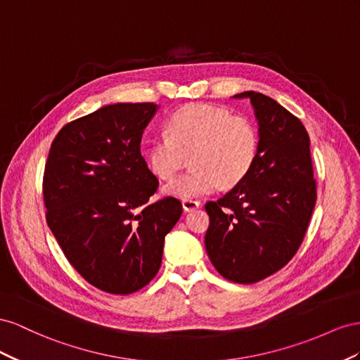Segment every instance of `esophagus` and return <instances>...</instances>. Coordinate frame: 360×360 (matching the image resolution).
<instances>
[{"label":"esophagus","mask_w":360,"mask_h":360,"mask_svg":"<svg viewBox=\"0 0 360 360\" xmlns=\"http://www.w3.org/2000/svg\"><path fill=\"white\" fill-rule=\"evenodd\" d=\"M199 207H200V202L194 200V199H184L182 200V208H184V211H187V212L196 210Z\"/></svg>","instance_id":"esophagus-1"}]
</instances>
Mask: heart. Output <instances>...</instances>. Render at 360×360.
<instances>
[{"instance_id":"1","label":"heart","mask_w":360,"mask_h":360,"mask_svg":"<svg viewBox=\"0 0 360 360\" xmlns=\"http://www.w3.org/2000/svg\"><path fill=\"white\" fill-rule=\"evenodd\" d=\"M261 136L248 116L208 104L187 105L169 117L166 132L146 149L150 170L170 179L191 155L193 170L164 186L167 196L196 199L224 187H235L258 161Z\"/></svg>"}]
</instances>
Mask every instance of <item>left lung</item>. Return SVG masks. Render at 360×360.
<instances>
[{
	"label": "left lung",
	"instance_id": "8db88e82",
	"mask_svg": "<svg viewBox=\"0 0 360 360\" xmlns=\"http://www.w3.org/2000/svg\"><path fill=\"white\" fill-rule=\"evenodd\" d=\"M258 119L261 149L252 172L207 202L208 256L224 279L255 283L279 271L299 250L316 202L309 136L300 119L258 91H243Z\"/></svg>",
	"mask_w": 360,
	"mask_h": 360
}]
</instances>
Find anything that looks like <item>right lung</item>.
<instances>
[{
  "label": "right lung",
  "mask_w": 360,
  "mask_h": 360,
  "mask_svg": "<svg viewBox=\"0 0 360 360\" xmlns=\"http://www.w3.org/2000/svg\"><path fill=\"white\" fill-rule=\"evenodd\" d=\"M153 102L105 105L58 131L45 164L46 223L70 265L110 294H131L158 273L166 235L179 220L176 198L150 202L158 179L143 131Z\"/></svg>",
  "instance_id": "add662e5"
}]
</instances>
